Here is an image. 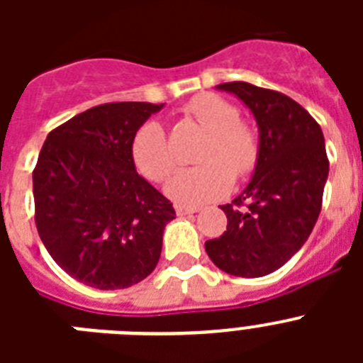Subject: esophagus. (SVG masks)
Instances as JSON below:
<instances>
[{"label":"esophagus","mask_w":363,"mask_h":363,"mask_svg":"<svg viewBox=\"0 0 363 363\" xmlns=\"http://www.w3.org/2000/svg\"><path fill=\"white\" fill-rule=\"evenodd\" d=\"M198 207H185V205H176V214L178 216H189V214L198 213Z\"/></svg>","instance_id":"34e87169"}]
</instances>
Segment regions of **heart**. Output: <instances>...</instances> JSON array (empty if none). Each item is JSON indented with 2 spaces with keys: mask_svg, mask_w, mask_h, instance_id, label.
I'll return each instance as SVG.
<instances>
[{
  "mask_svg": "<svg viewBox=\"0 0 363 363\" xmlns=\"http://www.w3.org/2000/svg\"><path fill=\"white\" fill-rule=\"evenodd\" d=\"M207 133L196 167L176 172L165 185L167 196L179 205H201L223 196L233 174L243 176L258 158V140L251 125L238 120V108L216 94H198L185 107ZM134 165L150 182H163L174 169V156L160 121H145L133 138Z\"/></svg>",
  "mask_w": 363,
  "mask_h": 363,
  "instance_id": "obj_1",
  "label": "heart"
}]
</instances>
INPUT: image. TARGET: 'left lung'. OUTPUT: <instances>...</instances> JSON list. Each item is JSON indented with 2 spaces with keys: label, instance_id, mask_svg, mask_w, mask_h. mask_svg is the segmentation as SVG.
<instances>
[{
  "label": "left lung",
  "instance_id": "8db88e82",
  "mask_svg": "<svg viewBox=\"0 0 363 363\" xmlns=\"http://www.w3.org/2000/svg\"><path fill=\"white\" fill-rule=\"evenodd\" d=\"M216 89L252 112L258 158L242 194L221 205L227 230L205 242V251L227 274L265 277L300 251L318 220L329 176L325 140L320 125L289 96L245 82Z\"/></svg>",
  "mask_w": 363,
  "mask_h": 363
}]
</instances>
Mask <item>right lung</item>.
Here are the masks:
<instances>
[{
	"label": "right lung",
	"mask_w": 363,
	"mask_h": 363,
	"mask_svg": "<svg viewBox=\"0 0 363 363\" xmlns=\"http://www.w3.org/2000/svg\"><path fill=\"white\" fill-rule=\"evenodd\" d=\"M163 108L105 104L49 133L32 172L36 227L74 280L101 291L145 280L162 255L172 203L136 172L133 138Z\"/></svg>",
	"instance_id": "1"
}]
</instances>
